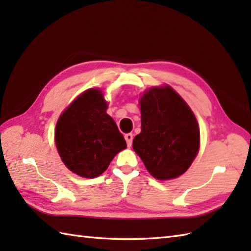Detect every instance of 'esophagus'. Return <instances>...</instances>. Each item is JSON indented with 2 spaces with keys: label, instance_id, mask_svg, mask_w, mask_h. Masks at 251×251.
Segmentation results:
<instances>
[{
  "label": "esophagus",
  "instance_id": "obj_1",
  "mask_svg": "<svg viewBox=\"0 0 251 251\" xmlns=\"http://www.w3.org/2000/svg\"><path fill=\"white\" fill-rule=\"evenodd\" d=\"M132 139H134L132 134H126L125 135V140H126V143H127V147H131Z\"/></svg>",
  "mask_w": 251,
  "mask_h": 251
}]
</instances>
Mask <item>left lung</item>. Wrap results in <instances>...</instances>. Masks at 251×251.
I'll return each instance as SVG.
<instances>
[{
    "label": "left lung",
    "instance_id": "1",
    "mask_svg": "<svg viewBox=\"0 0 251 251\" xmlns=\"http://www.w3.org/2000/svg\"><path fill=\"white\" fill-rule=\"evenodd\" d=\"M141 132L132 141L157 180L184 174L200 149V127L190 106L170 86L152 87L140 98Z\"/></svg>",
    "mask_w": 251,
    "mask_h": 251
}]
</instances>
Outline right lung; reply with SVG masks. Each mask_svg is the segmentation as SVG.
<instances>
[{"instance_id":"obj_1","label":"right lung","mask_w":251,"mask_h":251,"mask_svg":"<svg viewBox=\"0 0 251 251\" xmlns=\"http://www.w3.org/2000/svg\"><path fill=\"white\" fill-rule=\"evenodd\" d=\"M100 89L92 88L68 106L57 122L55 142L63 164L84 178H96L126 148Z\"/></svg>"}]
</instances>
